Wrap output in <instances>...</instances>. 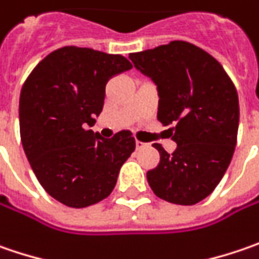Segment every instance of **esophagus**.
<instances>
[{"mask_svg":"<svg viewBox=\"0 0 259 259\" xmlns=\"http://www.w3.org/2000/svg\"><path fill=\"white\" fill-rule=\"evenodd\" d=\"M148 145L146 143H143L141 141H136V149H142V148H146Z\"/></svg>","mask_w":259,"mask_h":259,"instance_id":"esophagus-1","label":"esophagus"}]
</instances>
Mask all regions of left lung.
Segmentation results:
<instances>
[{
	"label": "left lung",
	"instance_id": "8db88e82",
	"mask_svg": "<svg viewBox=\"0 0 259 259\" xmlns=\"http://www.w3.org/2000/svg\"><path fill=\"white\" fill-rule=\"evenodd\" d=\"M135 66L158 85V121L171 126L177 149L159 143V163L146 172L155 196L193 206L210 196L232 161L239 100L231 76L210 53L184 40L130 53Z\"/></svg>",
	"mask_w": 259,
	"mask_h": 259
}]
</instances>
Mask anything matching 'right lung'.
Masks as SVG:
<instances>
[{"instance_id": "1", "label": "right lung", "mask_w": 259, "mask_h": 259, "mask_svg": "<svg viewBox=\"0 0 259 259\" xmlns=\"http://www.w3.org/2000/svg\"><path fill=\"white\" fill-rule=\"evenodd\" d=\"M129 69L121 55L63 46L41 59L21 87L23 149L40 186L68 207L107 198L136 148L129 130L104 139L84 129L101 113L108 81Z\"/></svg>"}]
</instances>
